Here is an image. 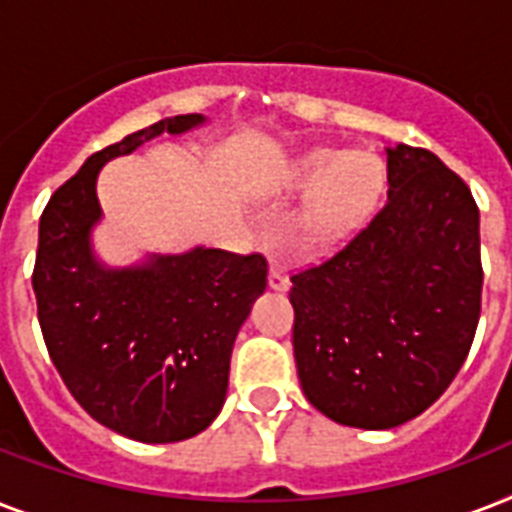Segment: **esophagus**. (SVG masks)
Segmentation results:
<instances>
[{"instance_id":"obj_1","label":"esophagus","mask_w":512,"mask_h":512,"mask_svg":"<svg viewBox=\"0 0 512 512\" xmlns=\"http://www.w3.org/2000/svg\"><path fill=\"white\" fill-rule=\"evenodd\" d=\"M268 284L271 289L276 292H287L289 289V276H287V268L281 263H271V273H268Z\"/></svg>"}]
</instances>
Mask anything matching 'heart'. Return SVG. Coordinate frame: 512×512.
<instances>
[{
    "instance_id": "b5f03b06",
    "label": "heart",
    "mask_w": 512,
    "mask_h": 512,
    "mask_svg": "<svg viewBox=\"0 0 512 512\" xmlns=\"http://www.w3.org/2000/svg\"><path fill=\"white\" fill-rule=\"evenodd\" d=\"M380 167L366 154L319 151L300 167V188L313 193L305 215V236L311 244H335L350 233L380 196Z\"/></svg>"
}]
</instances>
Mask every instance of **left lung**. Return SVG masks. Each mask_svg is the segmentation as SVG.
Segmentation results:
<instances>
[{
  "instance_id": "1",
  "label": "left lung",
  "mask_w": 512,
  "mask_h": 512,
  "mask_svg": "<svg viewBox=\"0 0 512 512\" xmlns=\"http://www.w3.org/2000/svg\"><path fill=\"white\" fill-rule=\"evenodd\" d=\"M473 193L428 148H388V199L335 255L292 273L297 374L329 420L385 430L460 372L481 316Z\"/></svg>"
}]
</instances>
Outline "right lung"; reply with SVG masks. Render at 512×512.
Segmentation results:
<instances>
[{"instance_id": "add662e5", "label": "right lung", "mask_w": 512, "mask_h": 512, "mask_svg": "<svg viewBox=\"0 0 512 512\" xmlns=\"http://www.w3.org/2000/svg\"><path fill=\"white\" fill-rule=\"evenodd\" d=\"M199 122V114L172 116L92 154L39 220L31 284L52 364L92 420L143 444L183 441L215 420L233 340L268 287L260 252L199 247L127 271H106L92 257L100 167Z\"/></svg>"}]
</instances>
